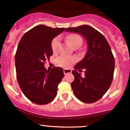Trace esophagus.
Returning a JSON list of instances; mask_svg holds the SVG:
<instances>
[{"label": "esophagus", "instance_id": "34e87169", "mask_svg": "<svg viewBox=\"0 0 130 130\" xmlns=\"http://www.w3.org/2000/svg\"><path fill=\"white\" fill-rule=\"evenodd\" d=\"M63 73H64V74L66 75V74L68 73H71V70L70 69H63Z\"/></svg>", "mask_w": 130, "mask_h": 130}]
</instances>
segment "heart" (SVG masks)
<instances>
[{"instance_id":"1","label":"heart","mask_w":130,"mask_h":130,"mask_svg":"<svg viewBox=\"0 0 130 130\" xmlns=\"http://www.w3.org/2000/svg\"><path fill=\"white\" fill-rule=\"evenodd\" d=\"M66 39L73 47L76 46H80L82 43V39L79 35L77 34H71L68 35ZM59 46V39L58 37L54 38L51 43V48L53 52H56ZM57 63L59 66L63 67H69L73 63L76 61V59L73 57L67 56L63 55L57 59Z\"/></svg>"}]
</instances>
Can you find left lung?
Wrapping results in <instances>:
<instances>
[{"label": "left lung", "instance_id": "left-lung-1", "mask_svg": "<svg viewBox=\"0 0 130 130\" xmlns=\"http://www.w3.org/2000/svg\"><path fill=\"white\" fill-rule=\"evenodd\" d=\"M66 32L80 34L86 38L87 51L72 71L73 93L80 101L92 103L99 100L111 86L114 76L115 60L109 44L103 34L90 26L83 25L65 29ZM86 68L83 78L76 69Z\"/></svg>", "mask_w": 130, "mask_h": 130}]
</instances>
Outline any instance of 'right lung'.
Listing matches in <instances>:
<instances>
[{"label": "right lung", "mask_w": 130, "mask_h": 130, "mask_svg": "<svg viewBox=\"0 0 130 130\" xmlns=\"http://www.w3.org/2000/svg\"><path fill=\"white\" fill-rule=\"evenodd\" d=\"M64 30L39 25L25 33L19 42L15 54L17 80L22 93L35 104L51 102L64 76L60 67L48 71L44 67L53 56L52 40Z\"/></svg>", "instance_id": "1"}]
</instances>
